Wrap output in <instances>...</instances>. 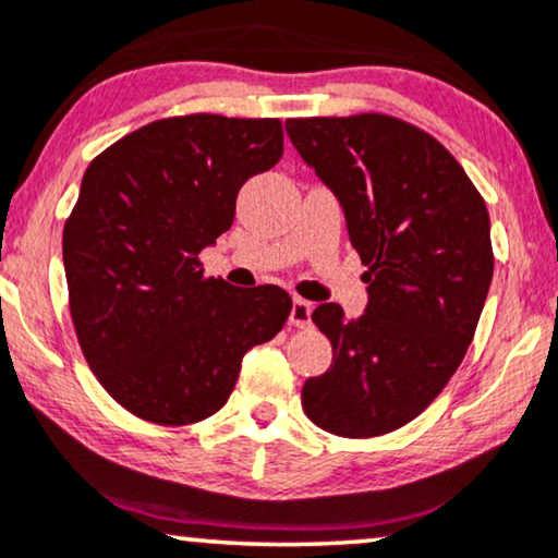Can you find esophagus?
<instances>
[{
	"mask_svg": "<svg viewBox=\"0 0 558 558\" xmlns=\"http://www.w3.org/2000/svg\"><path fill=\"white\" fill-rule=\"evenodd\" d=\"M312 312H314L312 301H306V299H293V306H291V325H293V327H301V330H304V327L312 325Z\"/></svg>",
	"mask_w": 558,
	"mask_h": 558,
	"instance_id": "obj_1",
	"label": "esophagus"
}]
</instances>
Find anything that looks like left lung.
Here are the masks:
<instances>
[{"label": "left lung", "mask_w": 558, "mask_h": 558, "mask_svg": "<svg viewBox=\"0 0 558 558\" xmlns=\"http://www.w3.org/2000/svg\"><path fill=\"white\" fill-rule=\"evenodd\" d=\"M286 130L368 267L359 319L340 304L314 308L332 366L306 379L301 405L348 439L395 432L432 405L473 343L494 278L486 203L445 145L395 117L288 119Z\"/></svg>", "instance_id": "obj_1"}]
</instances>
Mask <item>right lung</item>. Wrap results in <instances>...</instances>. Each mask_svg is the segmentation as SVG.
<instances>
[{
	"label": "right lung",
	"instance_id": "obj_1",
	"mask_svg": "<svg viewBox=\"0 0 558 558\" xmlns=\"http://www.w3.org/2000/svg\"><path fill=\"white\" fill-rule=\"evenodd\" d=\"M283 156L280 119H158L87 166L64 223L70 314L106 392L160 426L226 405L241 359L283 330V288L205 278L199 252L226 233L239 190Z\"/></svg>",
	"mask_w": 558,
	"mask_h": 558
}]
</instances>
